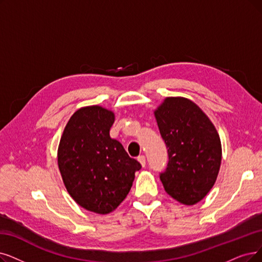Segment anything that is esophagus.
<instances>
[{"label":"esophagus","mask_w":262,"mask_h":262,"mask_svg":"<svg viewBox=\"0 0 262 262\" xmlns=\"http://www.w3.org/2000/svg\"><path fill=\"white\" fill-rule=\"evenodd\" d=\"M138 161L141 163V165L142 166H145V164H146V159H145V156H139L138 157Z\"/></svg>","instance_id":"obj_1"}]
</instances>
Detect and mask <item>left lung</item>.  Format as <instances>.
I'll return each mask as SVG.
<instances>
[{
	"instance_id": "left-lung-1",
	"label": "left lung",
	"mask_w": 262,
	"mask_h": 262,
	"mask_svg": "<svg viewBox=\"0 0 262 262\" xmlns=\"http://www.w3.org/2000/svg\"><path fill=\"white\" fill-rule=\"evenodd\" d=\"M169 163L160 174L164 190L185 205L200 202L214 186L222 143L213 122L191 100L167 97L154 111Z\"/></svg>"
}]
</instances>
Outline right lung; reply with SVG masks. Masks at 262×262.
I'll use <instances>...</instances> for the list:
<instances>
[{
  "label": "right lung",
  "instance_id": "add662e5",
  "mask_svg": "<svg viewBox=\"0 0 262 262\" xmlns=\"http://www.w3.org/2000/svg\"><path fill=\"white\" fill-rule=\"evenodd\" d=\"M115 114L99 105L72 115L58 147V166L69 194L87 211L105 215L129 193L141 164L110 137Z\"/></svg>",
  "mask_w": 262,
  "mask_h": 262
}]
</instances>
